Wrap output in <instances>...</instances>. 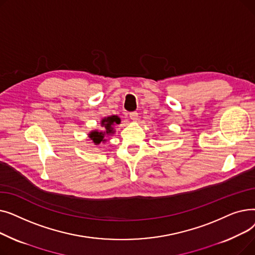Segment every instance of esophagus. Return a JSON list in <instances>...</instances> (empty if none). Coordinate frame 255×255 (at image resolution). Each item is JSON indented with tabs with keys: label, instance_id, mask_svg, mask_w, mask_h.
<instances>
[{
	"label": "esophagus",
	"instance_id": "1",
	"mask_svg": "<svg viewBox=\"0 0 255 255\" xmlns=\"http://www.w3.org/2000/svg\"><path fill=\"white\" fill-rule=\"evenodd\" d=\"M129 117L132 121H136L138 119V114L136 112H132V113H130Z\"/></svg>",
	"mask_w": 255,
	"mask_h": 255
}]
</instances>
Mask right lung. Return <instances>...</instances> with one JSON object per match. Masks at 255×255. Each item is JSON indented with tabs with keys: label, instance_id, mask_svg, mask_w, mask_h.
<instances>
[{
	"label": "right lung",
	"instance_id": "1",
	"mask_svg": "<svg viewBox=\"0 0 255 255\" xmlns=\"http://www.w3.org/2000/svg\"><path fill=\"white\" fill-rule=\"evenodd\" d=\"M121 120L118 116H110V117H105L101 120V127L102 130H93L89 133V137L92 139V141L95 144H99L100 142H105L106 141V136L113 135L116 132L114 129V126L116 124H120Z\"/></svg>",
	"mask_w": 255,
	"mask_h": 255
}]
</instances>
